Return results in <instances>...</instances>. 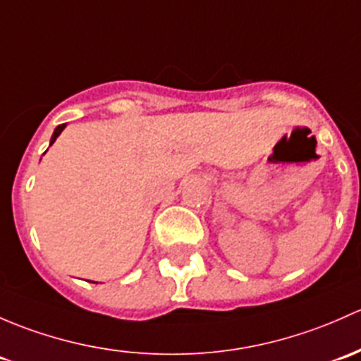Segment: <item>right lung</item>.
Listing matches in <instances>:
<instances>
[{
    "mask_svg": "<svg viewBox=\"0 0 361 361\" xmlns=\"http://www.w3.org/2000/svg\"><path fill=\"white\" fill-rule=\"evenodd\" d=\"M63 128H66V124H60V126H56V128H55V131H53V136H51L50 145H53V142H55V140L59 138V135H60V133L63 131Z\"/></svg>",
    "mask_w": 361,
    "mask_h": 361,
    "instance_id": "1",
    "label": "right lung"
}]
</instances>
